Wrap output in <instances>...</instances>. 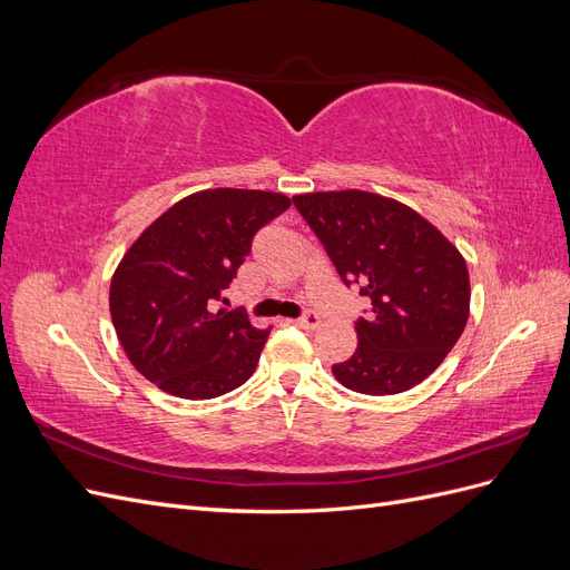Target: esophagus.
<instances>
[{
  "instance_id": "esophagus-1",
  "label": "esophagus",
  "mask_w": 570,
  "mask_h": 570,
  "mask_svg": "<svg viewBox=\"0 0 570 570\" xmlns=\"http://www.w3.org/2000/svg\"><path fill=\"white\" fill-rule=\"evenodd\" d=\"M295 323H297L299 327H304V331H316L321 318H318V314H314V312H306V314L299 316Z\"/></svg>"
}]
</instances>
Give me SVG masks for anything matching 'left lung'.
Returning <instances> with one entry per match:
<instances>
[{"instance_id": "1", "label": "left lung", "mask_w": 570, "mask_h": 570, "mask_svg": "<svg viewBox=\"0 0 570 570\" xmlns=\"http://www.w3.org/2000/svg\"><path fill=\"white\" fill-rule=\"evenodd\" d=\"M344 285H358L371 314L356 321V352L333 366L361 394L423 383L461 337L471 306L469 268L433 223L361 189L292 197Z\"/></svg>"}]
</instances>
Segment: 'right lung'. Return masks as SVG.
Instances as JSON below:
<instances>
[{
  "mask_svg": "<svg viewBox=\"0 0 570 570\" xmlns=\"http://www.w3.org/2000/svg\"><path fill=\"white\" fill-rule=\"evenodd\" d=\"M289 199L218 187L170 206L135 239L111 278L109 308L130 364L183 400H214L249 381L271 331L218 308L252 239Z\"/></svg>",
  "mask_w": 570,
  "mask_h": 570,
  "instance_id": "obj_1",
  "label": "right lung"
}]
</instances>
